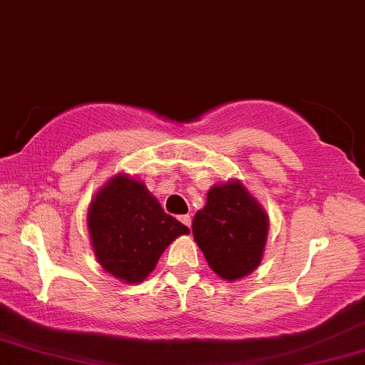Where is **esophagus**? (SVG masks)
Here are the masks:
<instances>
[{
  "instance_id": "obj_1",
  "label": "esophagus",
  "mask_w": 365,
  "mask_h": 365,
  "mask_svg": "<svg viewBox=\"0 0 365 365\" xmlns=\"http://www.w3.org/2000/svg\"><path fill=\"white\" fill-rule=\"evenodd\" d=\"M179 222H181L184 227H187L191 230V223H192V220H191V217L190 215H182V217H179Z\"/></svg>"
}]
</instances>
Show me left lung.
I'll use <instances>...</instances> for the list:
<instances>
[{
  "mask_svg": "<svg viewBox=\"0 0 365 365\" xmlns=\"http://www.w3.org/2000/svg\"><path fill=\"white\" fill-rule=\"evenodd\" d=\"M267 230V215L238 181L211 187L192 220V235L210 267L228 281L260 264Z\"/></svg>",
  "mask_w": 365,
  "mask_h": 365,
  "instance_id": "1",
  "label": "left lung"
}]
</instances>
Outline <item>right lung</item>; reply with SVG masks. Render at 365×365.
Here are the masks:
<instances>
[{"label": "right lung", "instance_id": "right-lung-1", "mask_svg": "<svg viewBox=\"0 0 365 365\" xmlns=\"http://www.w3.org/2000/svg\"><path fill=\"white\" fill-rule=\"evenodd\" d=\"M88 227L100 264L128 284L140 282L160 254L190 228L165 213L143 182L116 175L89 206Z\"/></svg>", "mask_w": 365, "mask_h": 365}]
</instances>
